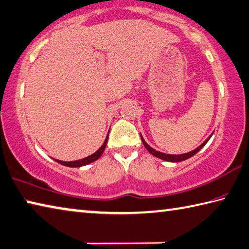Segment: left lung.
<instances>
[{
  "instance_id": "8db88e82",
  "label": "left lung",
  "mask_w": 249,
  "mask_h": 249,
  "mask_svg": "<svg viewBox=\"0 0 249 249\" xmlns=\"http://www.w3.org/2000/svg\"><path fill=\"white\" fill-rule=\"evenodd\" d=\"M210 137H212V135H210ZM210 137H209L207 140H206L203 144L199 145V146H198L197 148H195L194 151L189 152V153H186V154H182V155H170V154H165V153L157 152V151H155L154 148H152L151 146H149V145H148L146 142H145L144 139L142 138V135H141V139H142V142H143V144H144V146L146 147L147 151H148L149 153H151L152 155H154V156H156L157 158H160V159H162V160H166V161L179 162V161L185 160V159H187V158H191L192 156H194V155H195L196 153L199 152L200 149L205 146V144L208 142V140L210 139Z\"/></svg>"
}]
</instances>
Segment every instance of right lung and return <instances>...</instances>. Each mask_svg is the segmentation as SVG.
<instances>
[{"label":"right lung","instance_id":"1","mask_svg":"<svg viewBox=\"0 0 249 249\" xmlns=\"http://www.w3.org/2000/svg\"><path fill=\"white\" fill-rule=\"evenodd\" d=\"M107 141H108V135H107V138L105 139V142L103 143L102 146L98 148L94 154H92L91 156H88L86 158L80 159V160H74V161H62V160H56V161L59 162L60 165H64V166H67V167H72V168H78V167L89 165V163L97 160V159L102 156V154H103V152H104V149L106 147Z\"/></svg>","mask_w":249,"mask_h":249}]
</instances>
